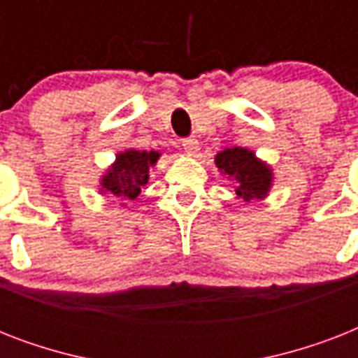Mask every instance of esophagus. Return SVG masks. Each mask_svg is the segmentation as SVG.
I'll return each mask as SVG.
<instances>
[{"label": "esophagus", "mask_w": 358, "mask_h": 358, "mask_svg": "<svg viewBox=\"0 0 358 358\" xmlns=\"http://www.w3.org/2000/svg\"><path fill=\"white\" fill-rule=\"evenodd\" d=\"M182 146H184V150L187 156H196V152H199V141L193 139V137H189V139H184V143H182Z\"/></svg>", "instance_id": "1"}]
</instances>
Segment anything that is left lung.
<instances>
[{"label":"left lung","mask_w":358,"mask_h":358,"mask_svg":"<svg viewBox=\"0 0 358 358\" xmlns=\"http://www.w3.org/2000/svg\"><path fill=\"white\" fill-rule=\"evenodd\" d=\"M219 173L236 184V195L243 202L266 199L273 185V169L249 148H224L215 156Z\"/></svg>","instance_id":"obj_1"}]
</instances>
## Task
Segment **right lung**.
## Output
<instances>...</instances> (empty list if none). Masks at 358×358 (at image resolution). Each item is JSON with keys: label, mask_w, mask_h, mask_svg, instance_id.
Wrapping results in <instances>:
<instances>
[{"label": "right lung", "mask_w": 358, "mask_h": 358, "mask_svg": "<svg viewBox=\"0 0 358 358\" xmlns=\"http://www.w3.org/2000/svg\"><path fill=\"white\" fill-rule=\"evenodd\" d=\"M159 152L156 150H128L119 152L111 167L100 178V193L109 195L120 202L135 201L150 178V169L159 159ZM124 206V204H122Z\"/></svg>", "instance_id": "obj_1"}]
</instances>
